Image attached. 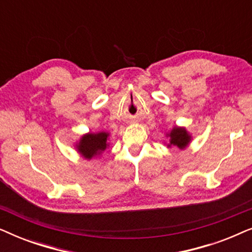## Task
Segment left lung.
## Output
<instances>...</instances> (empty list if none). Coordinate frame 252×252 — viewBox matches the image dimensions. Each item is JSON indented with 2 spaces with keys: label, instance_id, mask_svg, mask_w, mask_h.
Returning a JSON list of instances; mask_svg holds the SVG:
<instances>
[{
  "label": "left lung",
  "instance_id": "obj_1",
  "mask_svg": "<svg viewBox=\"0 0 252 252\" xmlns=\"http://www.w3.org/2000/svg\"><path fill=\"white\" fill-rule=\"evenodd\" d=\"M166 136L170 137V143L167 144V147L171 148L174 146L178 147L179 149H185L191 140L190 134L184 127H174L170 133L166 134Z\"/></svg>",
  "mask_w": 252,
  "mask_h": 252
}]
</instances>
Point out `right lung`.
<instances>
[{
	"label": "right lung",
	"mask_w": 252,
	"mask_h": 252,
	"mask_svg": "<svg viewBox=\"0 0 252 252\" xmlns=\"http://www.w3.org/2000/svg\"><path fill=\"white\" fill-rule=\"evenodd\" d=\"M108 137L109 133L106 132L85 134L77 144L79 154L86 159H92L93 157L98 156L109 147Z\"/></svg>",
	"instance_id": "1"
}]
</instances>
